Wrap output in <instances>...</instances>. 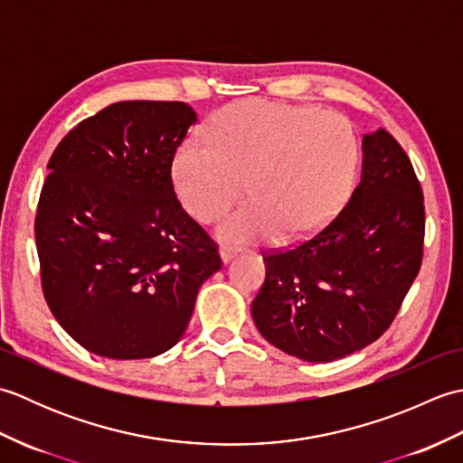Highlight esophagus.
Masks as SVG:
<instances>
[{"instance_id":"1","label":"esophagus","mask_w":463,"mask_h":463,"mask_svg":"<svg viewBox=\"0 0 463 463\" xmlns=\"http://www.w3.org/2000/svg\"><path fill=\"white\" fill-rule=\"evenodd\" d=\"M219 257H221V260H222V264H229L234 257H237V250H232V249H226V247H222L221 250H219Z\"/></svg>"}]
</instances>
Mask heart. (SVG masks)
Segmentation results:
<instances>
[{
    "label": "heart",
    "instance_id": "1",
    "mask_svg": "<svg viewBox=\"0 0 463 463\" xmlns=\"http://www.w3.org/2000/svg\"><path fill=\"white\" fill-rule=\"evenodd\" d=\"M206 137L183 141L173 183L184 211L209 222L247 193L252 201L222 216L216 237L231 244L302 241L326 226L356 183L360 149L336 113L272 101L224 107Z\"/></svg>",
    "mask_w": 463,
    "mask_h": 463
}]
</instances>
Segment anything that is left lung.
I'll return each mask as SVG.
<instances>
[{"label":"left lung","mask_w":463,"mask_h":463,"mask_svg":"<svg viewBox=\"0 0 463 463\" xmlns=\"http://www.w3.org/2000/svg\"><path fill=\"white\" fill-rule=\"evenodd\" d=\"M424 194L388 131L362 139V175L346 206L290 250L264 257L252 320L272 346L307 362L366 348L394 320L418 277Z\"/></svg>","instance_id":"obj_1"}]
</instances>
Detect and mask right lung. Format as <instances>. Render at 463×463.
I'll list each match as a JSON object with an SVG mask.
<instances>
[{
	"mask_svg": "<svg viewBox=\"0 0 463 463\" xmlns=\"http://www.w3.org/2000/svg\"><path fill=\"white\" fill-rule=\"evenodd\" d=\"M196 123L181 101H121L81 121L47 163L35 216L42 287L77 344L113 360L153 358L183 338L216 244L171 181Z\"/></svg>",
	"mask_w": 463,
	"mask_h": 463,
	"instance_id": "1",
	"label": "right lung"
}]
</instances>
